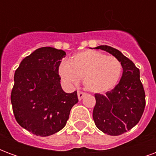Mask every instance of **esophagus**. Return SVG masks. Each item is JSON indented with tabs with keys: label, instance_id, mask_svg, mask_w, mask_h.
Here are the masks:
<instances>
[{
	"label": "esophagus",
	"instance_id": "1",
	"mask_svg": "<svg viewBox=\"0 0 156 156\" xmlns=\"http://www.w3.org/2000/svg\"><path fill=\"white\" fill-rule=\"evenodd\" d=\"M86 93H84V92H82V91H78V99L79 100H81L82 98H83L84 96H86Z\"/></svg>",
	"mask_w": 156,
	"mask_h": 156
}]
</instances>
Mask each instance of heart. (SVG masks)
I'll return each mask as SVG.
<instances>
[{"mask_svg":"<svg viewBox=\"0 0 156 156\" xmlns=\"http://www.w3.org/2000/svg\"><path fill=\"white\" fill-rule=\"evenodd\" d=\"M122 73L123 66L117 58L94 50L78 52L59 67V75L66 83L77 84L83 79L85 88L97 94L115 88Z\"/></svg>","mask_w":156,"mask_h":156,"instance_id":"obj_1","label":"heart"}]
</instances>
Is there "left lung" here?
Returning a JSON list of instances; mask_svg holds the SVG:
<instances>
[{
    "instance_id": "1",
    "label": "left lung",
    "mask_w": 156,
    "mask_h": 156,
    "mask_svg": "<svg viewBox=\"0 0 156 156\" xmlns=\"http://www.w3.org/2000/svg\"><path fill=\"white\" fill-rule=\"evenodd\" d=\"M96 49L108 51L123 66L119 83L105 94H95L93 118L98 129L108 135H120L139 123L145 107V94L140 78V70L133 62L109 46Z\"/></svg>"
}]
</instances>
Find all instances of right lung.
Wrapping results in <instances>:
<instances>
[{"mask_svg": "<svg viewBox=\"0 0 156 156\" xmlns=\"http://www.w3.org/2000/svg\"><path fill=\"white\" fill-rule=\"evenodd\" d=\"M66 52L51 47L37 49L26 57L16 70L11 94L16 120L37 136H49L64 127L77 91L65 93L58 68Z\"/></svg>", "mask_w": 156, "mask_h": 156, "instance_id": "1", "label": "right lung"}]
</instances>
